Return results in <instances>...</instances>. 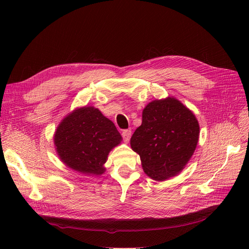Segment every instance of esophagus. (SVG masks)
Returning <instances> with one entry per match:
<instances>
[{
	"label": "esophagus",
	"instance_id": "1",
	"mask_svg": "<svg viewBox=\"0 0 249 249\" xmlns=\"http://www.w3.org/2000/svg\"><path fill=\"white\" fill-rule=\"evenodd\" d=\"M131 129H125L122 131V137H123V140L125 142H128L130 140V137H131Z\"/></svg>",
	"mask_w": 249,
	"mask_h": 249
}]
</instances>
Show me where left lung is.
Listing matches in <instances>:
<instances>
[{"mask_svg":"<svg viewBox=\"0 0 249 249\" xmlns=\"http://www.w3.org/2000/svg\"><path fill=\"white\" fill-rule=\"evenodd\" d=\"M200 133L195 115L175 98L155 100L143 110L142 124L130 144L140 155L144 173L155 180L178 175L197 146Z\"/></svg>","mask_w":249,"mask_h":249,"instance_id":"8db88e82","label":"left lung"}]
</instances>
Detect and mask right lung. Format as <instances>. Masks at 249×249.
<instances>
[{"mask_svg":"<svg viewBox=\"0 0 249 249\" xmlns=\"http://www.w3.org/2000/svg\"><path fill=\"white\" fill-rule=\"evenodd\" d=\"M121 140L114 123L94 107L75 110L65 117L54 135L60 160L86 175H102L110 150Z\"/></svg>","mask_w":249,"mask_h":249,"instance_id":"add662e5","label":"right lung"}]
</instances>
